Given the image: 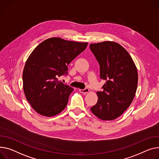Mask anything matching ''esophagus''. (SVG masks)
<instances>
[{
	"label": "esophagus",
	"instance_id": "1",
	"mask_svg": "<svg viewBox=\"0 0 159 159\" xmlns=\"http://www.w3.org/2000/svg\"><path fill=\"white\" fill-rule=\"evenodd\" d=\"M79 91L82 93L86 94V93H88L89 91V89L88 88H86L85 89H79Z\"/></svg>",
	"mask_w": 159,
	"mask_h": 159
}]
</instances>
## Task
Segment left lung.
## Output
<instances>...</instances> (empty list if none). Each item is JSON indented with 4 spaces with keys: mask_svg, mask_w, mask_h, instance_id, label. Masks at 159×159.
Returning a JSON list of instances; mask_svg holds the SVG:
<instances>
[{
    "mask_svg": "<svg viewBox=\"0 0 159 159\" xmlns=\"http://www.w3.org/2000/svg\"><path fill=\"white\" fill-rule=\"evenodd\" d=\"M100 65V79L105 80L91 112L102 120L118 118L127 109L135 94L138 73L134 62L121 45L103 41L89 45Z\"/></svg>",
    "mask_w": 159,
    "mask_h": 159,
    "instance_id": "1",
    "label": "left lung"
}]
</instances>
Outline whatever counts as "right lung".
<instances>
[{
	"mask_svg": "<svg viewBox=\"0 0 159 159\" xmlns=\"http://www.w3.org/2000/svg\"><path fill=\"white\" fill-rule=\"evenodd\" d=\"M87 46L88 43L51 38L32 52L23 71V88L27 101L38 114L50 117L65 109L73 89L58 81V77L68 75V65Z\"/></svg>",
	"mask_w": 159,
	"mask_h": 159,
	"instance_id": "obj_1",
	"label": "right lung"
}]
</instances>
